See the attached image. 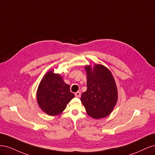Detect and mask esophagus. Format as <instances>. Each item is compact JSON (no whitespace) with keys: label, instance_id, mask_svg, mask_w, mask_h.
<instances>
[{"label":"esophagus","instance_id":"1","mask_svg":"<svg viewBox=\"0 0 155 155\" xmlns=\"http://www.w3.org/2000/svg\"><path fill=\"white\" fill-rule=\"evenodd\" d=\"M75 96H76V97H79L81 96V92L78 91L77 92H76V94H75Z\"/></svg>","mask_w":155,"mask_h":155}]
</instances>
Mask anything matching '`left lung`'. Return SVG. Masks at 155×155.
<instances>
[{
	"instance_id": "1",
	"label": "left lung",
	"mask_w": 155,
	"mask_h": 155,
	"mask_svg": "<svg viewBox=\"0 0 155 155\" xmlns=\"http://www.w3.org/2000/svg\"><path fill=\"white\" fill-rule=\"evenodd\" d=\"M87 74V90L81 101L87 114L94 119L109 116L118 100L116 84L110 70L101 64L85 67Z\"/></svg>"
}]
</instances>
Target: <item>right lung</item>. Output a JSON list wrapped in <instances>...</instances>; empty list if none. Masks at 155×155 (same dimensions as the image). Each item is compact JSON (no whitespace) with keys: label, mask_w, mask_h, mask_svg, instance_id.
Listing matches in <instances>:
<instances>
[{"label":"right lung","mask_w":155,"mask_h":155,"mask_svg":"<svg viewBox=\"0 0 155 155\" xmlns=\"http://www.w3.org/2000/svg\"><path fill=\"white\" fill-rule=\"evenodd\" d=\"M74 94L60 74L50 70L42 79L37 91V101L41 110L50 116L61 113Z\"/></svg>","instance_id":"right-lung-1"}]
</instances>
